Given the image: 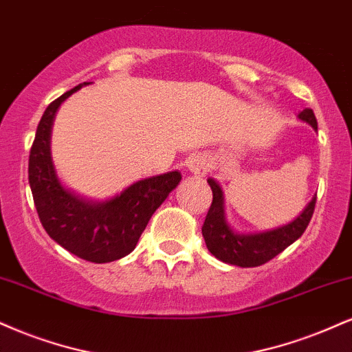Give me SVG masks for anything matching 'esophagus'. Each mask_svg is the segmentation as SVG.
<instances>
[{
    "instance_id": "34e87169",
    "label": "esophagus",
    "mask_w": 352,
    "mask_h": 352,
    "mask_svg": "<svg viewBox=\"0 0 352 352\" xmlns=\"http://www.w3.org/2000/svg\"><path fill=\"white\" fill-rule=\"evenodd\" d=\"M187 167L190 172L195 173V175H205V173L208 172L210 162L208 159H206V155L195 154L187 160Z\"/></svg>"
}]
</instances>
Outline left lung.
<instances>
[{
	"label": "left lung",
	"instance_id": "left-lung-1",
	"mask_svg": "<svg viewBox=\"0 0 352 352\" xmlns=\"http://www.w3.org/2000/svg\"><path fill=\"white\" fill-rule=\"evenodd\" d=\"M298 118L318 129L315 113L307 108L298 114ZM208 184L213 192V201L206 214L205 223L201 226L203 238H205L206 248L219 261L239 267H257L265 264L275 256H278L283 249H287L292 243H295L307 230L308 223L313 217L316 203V195L311 201L305 206V210L298 214L294 221L283 224V226L274 228V230L251 232V234H241L232 231L224 217V197L223 190L217 180L208 179Z\"/></svg>",
	"mask_w": 352,
	"mask_h": 352
}]
</instances>
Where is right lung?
<instances>
[{
    "label": "right lung",
    "mask_w": 352,
    "mask_h": 352,
    "mask_svg": "<svg viewBox=\"0 0 352 352\" xmlns=\"http://www.w3.org/2000/svg\"><path fill=\"white\" fill-rule=\"evenodd\" d=\"M80 83L52 101L42 114L29 154V185L34 205L47 234L80 259L95 264L113 262L134 251L154 211L182 180L167 172L129 185L107 201H90L67 190L50 157V133L55 113Z\"/></svg>",
    "instance_id": "right-lung-1"
}]
</instances>
